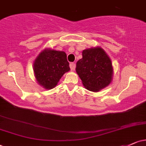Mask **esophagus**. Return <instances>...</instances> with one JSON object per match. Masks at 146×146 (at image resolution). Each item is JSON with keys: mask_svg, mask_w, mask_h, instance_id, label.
I'll return each mask as SVG.
<instances>
[{"mask_svg": "<svg viewBox=\"0 0 146 146\" xmlns=\"http://www.w3.org/2000/svg\"><path fill=\"white\" fill-rule=\"evenodd\" d=\"M70 69H71V70L74 71V70H75V67H76V65H75V63H74V62H72V63H70Z\"/></svg>", "mask_w": 146, "mask_h": 146, "instance_id": "obj_1", "label": "esophagus"}]
</instances>
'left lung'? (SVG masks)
Segmentation results:
<instances>
[{
    "mask_svg": "<svg viewBox=\"0 0 146 146\" xmlns=\"http://www.w3.org/2000/svg\"><path fill=\"white\" fill-rule=\"evenodd\" d=\"M82 58L76 62V72L87 90L99 92L111 84L113 68L110 58L100 46L82 51Z\"/></svg>",
    "mask_w": 146,
    "mask_h": 146,
    "instance_id": "obj_1",
    "label": "left lung"
}]
</instances>
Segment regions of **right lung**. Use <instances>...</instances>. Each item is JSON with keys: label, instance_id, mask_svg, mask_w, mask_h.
Masks as SVG:
<instances>
[{"label": "right lung", "instance_id": "1", "mask_svg": "<svg viewBox=\"0 0 146 146\" xmlns=\"http://www.w3.org/2000/svg\"><path fill=\"white\" fill-rule=\"evenodd\" d=\"M65 51L46 48L33 62L34 75L37 84L46 90L54 88L63 74L70 70Z\"/></svg>", "mask_w": 146, "mask_h": 146}]
</instances>
